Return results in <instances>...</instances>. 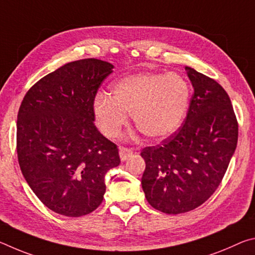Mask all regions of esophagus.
<instances>
[{"label": "esophagus", "instance_id": "34e87169", "mask_svg": "<svg viewBox=\"0 0 255 255\" xmlns=\"http://www.w3.org/2000/svg\"><path fill=\"white\" fill-rule=\"evenodd\" d=\"M119 155H120V159L122 161H126L129 157L132 155V150L128 147H120L119 148Z\"/></svg>", "mask_w": 255, "mask_h": 255}]
</instances>
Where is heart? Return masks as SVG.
Wrapping results in <instances>:
<instances>
[{"instance_id":"heart-1","label":"heart","mask_w":255,"mask_h":255,"mask_svg":"<svg viewBox=\"0 0 255 255\" xmlns=\"http://www.w3.org/2000/svg\"><path fill=\"white\" fill-rule=\"evenodd\" d=\"M190 102L188 82L176 73H138L117 82L111 96L98 94L93 111L100 130L117 137L130 114L133 124L150 139L173 133L184 120Z\"/></svg>"}]
</instances>
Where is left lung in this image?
<instances>
[{
  "instance_id": "8db88e82",
  "label": "left lung",
  "mask_w": 255,
  "mask_h": 255,
  "mask_svg": "<svg viewBox=\"0 0 255 255\" xmlns=\"http://www.w3.org/2000/svg\"><path fill=\"white\" fill-rule=\"evenodd\" d=\"M193 94L183 125L161 144L141 150V187L148 204L183 214L204 204L221 184L235 152L239 124L227 92L215 80L185 67Z\"/></svg>"
}]
</instances>
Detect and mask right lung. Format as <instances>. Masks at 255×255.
I'll return each instance as SVG.
<instances>
[{
    "mask_svg": "<svg viewBox=\"0 0 255 255\" xmlns=\"http://www.w3.org/2000/svg\"><path fill=\"white\" fill-rule=\"evenodd\" d=\"M114 65L85 58L42 77L25 93L16 122L21 172L50 210L80 217L96 210L118 147L94 125L97 92Z\"/></svg>",
    "mask_w": 255,
    "mask_h": 255,
    "instance_id": "right-lung-1",
    "label": "right lung"
}]
</instances>
